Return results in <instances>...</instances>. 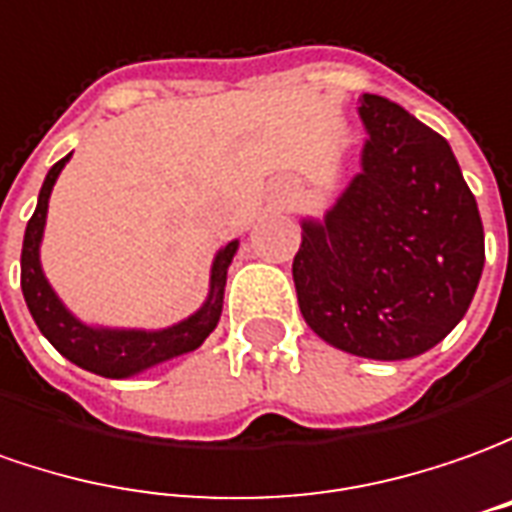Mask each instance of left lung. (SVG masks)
I'll use <instances>...</instances> for the list:
<instances>
[{"label": "left lung", "instance_id": "1", "mask_svg": "<svg viewBox=\"0 0 512 512\" xmlns=\"http://www.w3.org/2000/svg\"><path fill=\"white\" fill-rule=\"evenodd\" d=\"M361 173L322 221H302L300 311L319 339L406 361L457 328L485 266L474 193L446 139L398 103L364 95Z\"/></svg>", "mask_w": 512, "mask_h": 512}]
</instances>
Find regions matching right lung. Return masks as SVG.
<instances>
[{
    "instance_id": "right-lung-1",
    "label": "right lung",
    "mask_w": 512,
    "mask_h": 512,
    "mask_svg": "<svg viewBox=\"0 0 512 512\" xmlns=\"http://www.w3.org/2000/svg\"><path fill=\"white\" fill-rule=\"evenodd\" d=\"M72 156V154H69ZM64 156L55 162L41 184L38 204L33 218L27 221L22 243V291L24 302L30 314L36 319L38 330L47 336V342L89 373L103 375V378H131L148 367H156L168 358L184 356L190 350L201 347V342L210 336L224 308V285H227V269L232 257L238 252V241L227 243L215 260H212L210 294L207 302L198 308L196 314L182 319L179 325H170L162 330H117V328H92L81 319L66 311V305L58 300V294L47 283L41 271V255L38 246L44 238V224H47V207H50L52 184L58 173L69 162Z\"/></svg>"
}]
</instances>
